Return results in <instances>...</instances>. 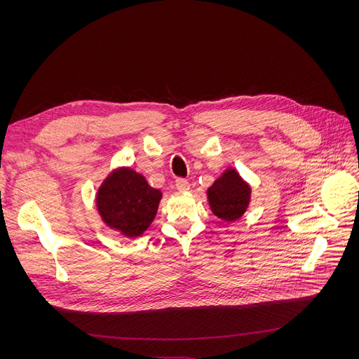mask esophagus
I'll return each instance as SVG.
<instances>
[{"instance_id":"esophagus-1","label":"esophagus","mask_w":359,"mask_h":359,"mask_svg":"<svg viewBox=\"0 0 359 359\" xmlns=\"http://www.w3.org/2000/svg\"><path fill=\"white\" fill-rule=\"evenodd\" d=\"M175 186L180 191H187L190 189V182L186 180V178H178L175 181Z\"/></svg>"}]
</instances>
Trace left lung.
Returning a JSON list of instances; mask_svg holds the SVG:
<instances>
[{
  "mask_svg": "<svg viewBox=\"0 0 359 359\" xmlns=\"http://www.w3.org/2000/svg\"><path fill=\"white\" fill-rule=\"evenodd\" d=\"M212 212L222 220L233 222L244 214L250 201V187L235 170H227L208 190Z\"/></svg>",
  "mask_w": 359,
  "mask_h": 359,
  "instance_id": "8db88e82",
  "label": "left lung"
}]
</instances>
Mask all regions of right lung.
Returning a JSON list of instances; mask_svg holds the SVG:
<instances>
[{
  "mask_svg": "<svg viewBox=\"0 0 359 359\" xmlns=\"http://www.w3.org/2000/svg\"><path fill=\"white\" fill-rule=\"evenodd\" d=\"M161 191L132 169L114 172L97 194L103 220L127 236L142 235L157 214Z\"/></svg>",
  "mask_w": 359,
  "mask_h": 359,
  "instance_id": "1",
  "label": "right lung"
}]
</instances>
